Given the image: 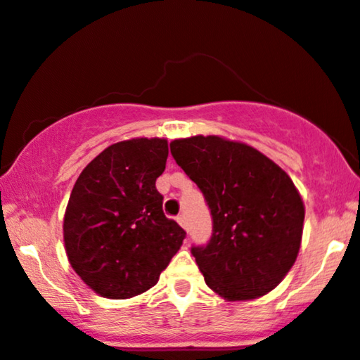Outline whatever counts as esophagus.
Returning a JSON list of instances; mask_svg holds the SVG:
<instances>
[{
    "mask_svg": "<svg viewBox=\"0 0 360 360\" xmlns=\"http://www.w3.org/2000/svg\"><path fill=\"white\" fill-rule=\"evenodd\" d=\"M176 221L181 224V226H183L184 229H188V219H186V214H179L176 218Z\"/></svg>",
    "mask_w": 360,
    "mask_h": 360,
    "instance_id": "obj_1",
    "label": "esophagus"
}]
</instances>
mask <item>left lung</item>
I'll return each instance as SVG.
<instances>
[{
    "mask_svg": "<svg viewBox=\"0 0 360 360\" xmlns=\"http://www.w3.org/2000/svg\"><path fill=\"white\" fill-rule=\"evenodd\" d=\"M171 154L213 216L210 243L191 250L207 287L228 302L266 295L300 250L305 206L293 181L255 147L219 136L176 139Z\"/></svg>",
    "mask_w": 360,
    "mask_h": 360,
    "instance_id": "left-lung-1",
    "label": "left lung"
}]
</instances>
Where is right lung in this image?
<instances>
[{"label":"right lung","mask_w":360,"mask_h":360,"mask_svg":"<svg viewBox=\"0 0 360 360\" xmlns=\"http://www.w3.org/2000/svg\"><path fill=\"white\" fill-rule=\"evenodd\" d=\"M167 139L137 137L103 149L73 186L63 218L68 262L101 297L132 298L158 283L186 231L162 211L155 179Z\"/></svg>","instance_id":"add662e5"}]
</instances>
